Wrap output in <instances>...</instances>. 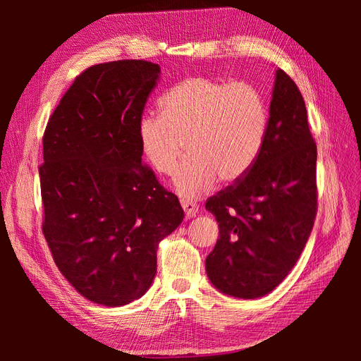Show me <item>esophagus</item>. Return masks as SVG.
Here are the masks:
<instances>
[{
    "label": "esophagus",
    "instance_id": "1",
    "mask_svg": "<svg viewBox=\"0 0 361 361\" xmlns=\"http://www.w3.org/2000/svg\"><path fill=\"white\" fill-rule=\"evenodd\" d=\"M180 204H182V207H183L185 216H187V218H192V216H195V215L199 214V206H197V203H194V202H191V200H180Z\"/></svg>",
    "mask_w": 361,
    "mask_h": 361
}]
</instances>
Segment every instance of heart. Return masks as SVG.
<instances>
[{"label":"heart","mask_w":361,"mask_h":361,"mask_svg":"<svg viewBox=\"0 0 361 361\" xmlns=\"http://www.w3.org/2000/svg\"><path fill=\"white\" fill-rule=\"evenodd\" d=\"M161 113L140 118V146L158 173L173 174L187 141L190 158L174 178L183 197L243 179L264 147L268 110L253 84L187 76L164 93Z\"/></svg>","instance_id":"1"}]
</instances>
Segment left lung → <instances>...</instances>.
I'll return each instance as SVG.
<instances>
[{"label":"left lung","instance_id":"left-lung-1","mask_svg":"<svg viewBox=\"0 0 361 361\" xmlns=\"http://www.w3.org/2000/svg\"><path fill=\"white\" fill-rule=\"evenodd\" d=\"M316 199V145L307 110L297 84L277 69L255 166L206 202L220 227L204 264L214 288L244 300L274 290L307 243Z\"/></svg>","mask_w":361,"mask_h":361}]
</instances>
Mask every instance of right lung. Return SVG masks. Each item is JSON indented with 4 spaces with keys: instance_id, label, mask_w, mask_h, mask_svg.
I'll list each match as a JSON object with an SVG mask.
<instances>
[{
    "instance_id": "obj_1",
    "label": "right lung",
    "mask_w": 361,
    "mask_h": 361,
    "mask_svg": "<svg viewBox=\"0 0 361 361\" xmlns=\"http://www.w3.org/2000/svg\"><path fill=\"white\" fill-rule=\"evenodd\" d=\"M161 68L120 60L84 71L43 135V235L84 298L120 307L143 297L157 250L183 211L141 162L138 123Z\"/></svg>"
}]
</instances>
